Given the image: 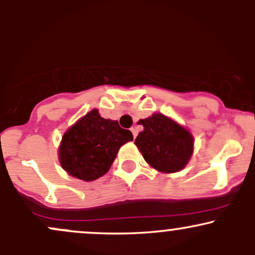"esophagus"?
Here are the masks:
<instances>
[{
  "label": "esophagus",
  "instance_id": "1",
  "mask_svg": "<svg viewBox=\"0 0 255 255\" xmlns=\"http://www.w3.org/2000/svg\"><path fill=\"white\" fill-rule=\"evenodd\" d=\"M130 130H131V133H133V137H134V139H135L136 135H137L136 129H135V128H130Z\"/></svg>",
  "mask_w": 255,
  "mask_h": 255
}]
</instances>
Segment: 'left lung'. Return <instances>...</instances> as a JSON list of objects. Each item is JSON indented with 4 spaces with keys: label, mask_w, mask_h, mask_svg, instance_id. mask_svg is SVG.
<instances>
[{
    "label": "left lung",
    "mask_w": 255,
    "mask_h": 255,
    "mask_svg": "<svg viewBox=\"0 0 255 255\" xmlns=\"http://www.w3.org/2000/svg\"><path fill=\"white\" fill-rule=\"evenodd\" d=\"M144 130L135 145L145 160L158 171L176 172L183 169L193 153V136L176 122L162 114L140 120Z\"/></svg>",
    "instance_id": "left-lung-1"
}]
</instances>
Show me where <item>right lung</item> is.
Here are the masks:
<instances>
[{"mask_svg": "<svg viewBox=\"0 0 255 255\" xmlns=\"http://www.w3.org/2000/svg\"><path fill=\"white\" fill-rule=\"evenodd\" d=\"M133 140L130 130L118 121L103 119L93 109L64 133L60 163L71 176L84 181L97 180L107 174L122 145Z\"/></svg>", "mask_w": 255, "mask_h": 255, "instance_id": "obj_1", "label": "right lung"}]
</instances>
